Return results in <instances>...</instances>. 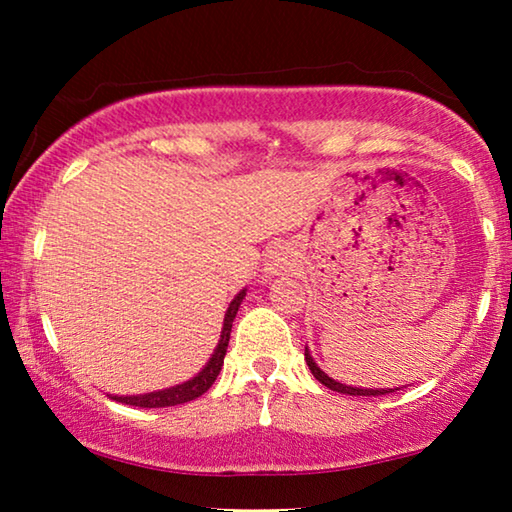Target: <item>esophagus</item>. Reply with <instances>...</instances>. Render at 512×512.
Returning a JSON list of instances; mask_svg holds the SVG:
<instances>
[{
    "label": "esophagus",
    "mask_w": 512,
    "mask_h": 512,
    "mask_svg": "<svg viewBox=\"0 0 512 512\" xmlns=\"http://www.w3.org/2000/svg\"><path fill=\"white\" fill-rule=\"evenodd\" d=\"M291 268V253L287 248H275L271 255H268L266 264H264V273L266 275H284L289 273Z\"/></svg>",
    "instance_id": "1"
}]
</instances>
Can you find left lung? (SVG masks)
<instances>
[{
	"label": "left lung",
	"instance_id": "8db88e82",
	"mask_svg": "<svg viewBox=\"0 0 512 512\" xmlns=\"http://www.w3.org/2000/svg\"><path fill=\"white\" fill-rule=\"evenodd\" d=\"M305 361L307 366L311 370V375H314L320 384L327 386L329 391H336V393H343V395H366V397H372V395H386V393H395L400 391V388H406V386H400V388H361V386H350V384H341V381H336L327 375V372H323L318 368V363L314 361V357H311L309 348H305Z\"/></svg>",
	"mask_w": 512,
	"mask_h": 512
}]
</instances>
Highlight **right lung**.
Returning <instances> with one entry per match:
<instances>
[{"label":"right lung","mask_w":512,"mask_h":512,"mask_svg":"<svg viewBox=\"0 0 512 512\" xmlns=\"http://www.w3.org/2000/svg\"><path fill=\"white\" fill-rule=\"evenodd\" d=\"M246 298V289H241L235 298H232L228 311H225L223 318V329H221V339L216 343V348L212 352L210 361L205 363L201 372H196L192 379L183 381V384L162 388V391H153V393H144V395H108L110 400H117L121 404H131V406H140V409H162V406H176V404H185L192 402L196 397H201L207 388L214 384V379L219 377L223 359H225V350H228V341H230V332H232V320H235L239 305Z\"/></svg>","instance_id":"obj_1"}]
</instances>
